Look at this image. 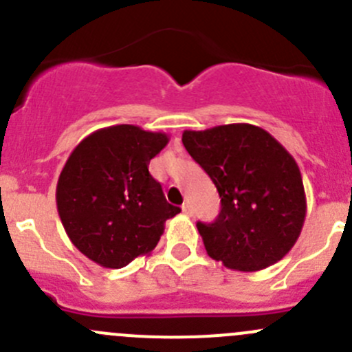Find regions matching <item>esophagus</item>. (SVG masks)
<instances>
[{
  "label": "esophagus",
  "instance_id": "obj_1",
  "mask_svg": "<svg viewBox=\"0 0 352 352\" xmlns=\"http://www.w3.org/2000/svg\"><path fill=\"white\" fill-rule=\"evenodd\" d=\"M182 211L186 212L187 216H192V206H190L189 202H184V204H182Z\"/></svg>",
  "mask_w": 352,
  "mask_h": 352
}]
</instances>
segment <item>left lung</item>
Segmentation results:
<instances>
[{
  "mask_svg": "<svg viewBox=\"0 0 352 352\" xmlns=\"http://www.w3.org/2000/svg\"><path fill=\"white\" fill-rule=\"evenodd\" d=\"M182 143L221 197L216 221L197 223L209 257L242 272L281 261L307 216L301 172L286 148L252 124L184 131Z\"/></svg>",
  "mask_w": 352,
  "mask_h": 352,
  "instance_id": "8db88e82",
  "label": "left lung"
}]
</instances>
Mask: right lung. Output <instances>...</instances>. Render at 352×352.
<instances>
[{
  "label": "right lung",
  "mask_w": 352,
  "mask_h": 352,
  "mask_svg": "<svg viewBox=\"0 0 352 352\" xmlns=\"http://www.w3.org/2000/svg\"><path fill=\"white\" fill-rule=\"evenodd\" d=\"M168 140L165 133L119 124L88 134L71 151L56 204L71 243L95 264L120 269L148 255L166 219L180 212L148 172Z\"/></svg>",
  "instance_id": "obj_1"
}]
</instances>
